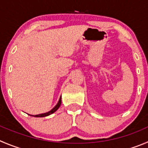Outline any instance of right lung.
I'll list each match as a JSON object with an SVG mask.
<instances>
[{
    "label": "right lung",
    "mask_w": 148,
    "mask_h": 148,
    "mask_svg": "<svg viewBox=\"0 0 148 148\" xmlns=\"http://www.w3.org/2000/svg\"><path fill=\"white\" fill-rule=\"evenodd\" d=\"M61 102H62V97H60L58 103L54 106V108H52V109L50 111H49V112H44V113L38 114V115H30V114H28V115H31V116H33V117H46V116H48V115H51V114L54 113V112H56V111L58 110V108L60 107V105H61Z\"/></svg>",
    "instance_id": "add662e5"
}]
</instances>
